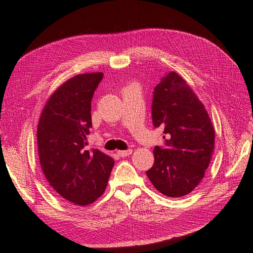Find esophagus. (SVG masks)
Segmentation results:
<instances>
[{
    "label": "esophagus",
    "instance_id": "1",
    "mask_svg": "<svg viewBox=\"0 0 253 253\" xmlns=\"http://www.w3.org/2000/svg\"><path fill=\"white\" fill-rule=\"evenodd\" d=\"M132 153V150L131 149H128V150H124V151H117V154L120 155L121 158H126L128 155H130Z\"/></svg>",
    "mask_w": 253,
    "mask_h": 253
}]
</instances>
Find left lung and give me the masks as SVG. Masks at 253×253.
<instances>
[{"mask_svg": "<svg viewBox=\"0 0 253 253\" xmlns=\"http://www.w3.org/2000/svg\"><path fill=\"white\" fill-rule=\"evenodd\" d=\"M152 122L164 127V147L153 150L150 181L163 195L190 193L203 178L211 161L215 131L207 110L178 74L169 72L154 88Z\"/></svg>", "mask_w": 253, "mask_h": 253, "instance_id": "obj_1", "label": "left lung"}]
</instances>
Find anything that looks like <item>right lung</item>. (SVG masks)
Instances as JSON below:
<instances>
[{"label": "right lung", "mask_w": 253, "mask_h": 253, "mask_svg": "<svg viewBox=\"0 0 253 253\" xmlns=\"http://www.w3.org/2000/svg\"><path fill=\"white\" fill-rule=\"evenodd\" d=\"M103 73L77 75L47 100L38 124L41 169L58 195L77 206L94 202L104 192L114 160L85 150L92 127L91 100Z\"/></svg>", "instance_id": "1"}]
</instances>
